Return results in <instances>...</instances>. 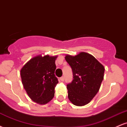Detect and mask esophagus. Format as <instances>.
I'll return each mask as SVG.
<instances>
[{
	"mask_svg": "<svg viewBox=\"0 0 127 127\" xmlns=\"http://www.w3.org/2000/svg\"><path fill=\"white\" fill-rule=\"evenodd\" d=\"M60 79L61 81H64V76L61 77V78H60Z\"/></svg>",
	"mask_w": 127,
	"mask_h": 127,
	"instance_id": "obj_1",
	"label": "esophagus"
}]
</instances>
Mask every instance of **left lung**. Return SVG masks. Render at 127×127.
Instances as JSON below:
<instances>
[{
  "instance_id": "obj_1",
  "label": "left lung",
  "mask_w": 127,
  "mask_h": 127,
  "mask_svg": "<svg viewBox=\"0 0 127 127\" xmlns=\"http://www.w3.org/2000/svg\"><path fill=\"white\" fill-rule=\"evenodd\" d=\"M65 59L72 67L73 79L67 85L68 98L74 105L88 104L98 93L104 78V67L93 55L85 52Z\"/></svg>"
}]
</instances>
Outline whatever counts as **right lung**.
I'll return each instance as SVG.
<instances>
[{"instance_id": "right-lung-1", "label": "right lung", "mask_w": 127, "mask_h": 127, "mask_svg": "<svg viewBox=\"0 0 127 127\" xmlns=\"http://www.w3.org/2000/svg\"><path fill=\"white\" fill-rule=\"evenodd\" d=\"M57 55H39L32 58L20 70L22 84L32 100L45 104L53 98L55 87L59 83L55 76Z\"/></svg>"}]
</instances>
